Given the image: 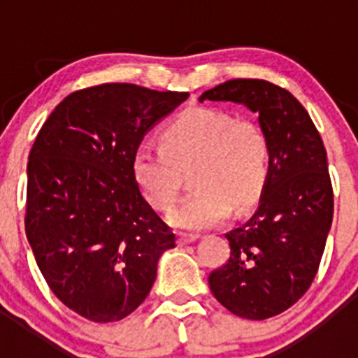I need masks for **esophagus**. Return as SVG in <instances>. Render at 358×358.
Listing matches in <instances>:
<instances>
[{
  "label": "esophagus",
  "mask_w": 358,
  "mask_h": 358,
  "mask_svg": "<svg viewBox=\"0 0 358 358\" xmlns=\"http://www.w3.org/2000/svg\"><path fill=\"white\" fill-rule=\"evenodd\" d=\"M199 236L194 235V233H179V238H177V242H179V245H186V243L189 242H195Z\"/></svg>",
  "instance_id": "34e87169"
}]
</instances>
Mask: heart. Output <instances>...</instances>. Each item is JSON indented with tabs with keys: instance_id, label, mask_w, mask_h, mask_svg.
<instances>
[{
	"instance_id": "heart-1",
	"label": "heart",
	"mask_w": 358,
	"mask_h": 358,
	"mask_svg": "<svg viewBox=\"0 0 358 358\" xmlns=\"http://www.w3.org/2000/svg\"><path fill=\"white\" fill-rule=\"evenodd\" d=\"M271 141L260 123L215 107H195L164 125L161 145L141 141L132 154V177L145 201L169 211L179 199L185 172L195 189L170 213L179 229L222 222L233 206L249 210L271 177Z\"/></svg>"
}]
</instances>
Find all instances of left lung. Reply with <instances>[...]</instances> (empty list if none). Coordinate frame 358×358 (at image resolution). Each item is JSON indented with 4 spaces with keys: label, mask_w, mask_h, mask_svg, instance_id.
Listing matches in <instances>:
<instances>
[{
    "label": "left lung",
    "mask_w": 358,
    "mask_h": 358,
    "mask_svg": "<svg viewBox=\"0 0 358 358\" xmlns=\"http://www.w3.org/2000/svg\"><path fill=\"white\" fill-rule=\"evenodd\" d=\"M201 102H238L258 115L271 141V177L251 218L226 233L229 260L210 289L238 317L262 321L289 310L317 274L334 218L327 148L305 107L262 78H235Z\"/></svg>",
    "instance_id": "obj_1"
}]
</instances>
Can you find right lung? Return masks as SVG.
<instances>
[{
	"mask_svg": "<svg viewBox=\"0 0 358 358\" xmlns=\"http://www.w3.org/2000/svg\"><path fill=\"white\" fill-rule=\"evenodd\" d=\"M188 98L136 84L68 94L28 156L24 229L44 280L69 310L94 322L132 314L150 292L172 227L132 177L145 132Z\"/></svg>",
	"mask_w": 358,
	"mask_h": 358,
	"instance_id": "obj_1",
	"label": "right lung"
}]
</instances>
